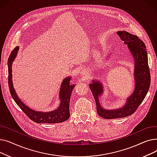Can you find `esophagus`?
<instances>
[{
    "instance_id": "34e87169",
    "label": "esophagus",
    "mask_w": 157,
    "mask_h": 157,
    "mask_svg": "<svg viewBox=\"0 0 157 157\" xmlns=\"http://www.w3.org/2000/svg\"><path fill=\"white\" fill-rule=\"evenodd\" d=\"M81 74V75H82V76H85L86 75V72H85V71H82Z\"/></svg>"
}]
</instances>
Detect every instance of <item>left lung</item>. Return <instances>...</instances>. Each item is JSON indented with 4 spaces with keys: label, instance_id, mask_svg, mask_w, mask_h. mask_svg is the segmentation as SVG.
I'll return each mask as SVG.
<instances>
[{
    "label": "left lung",
    "instance_id": "obj_1",
    "mask_svg": "<svg viewBox=\"0 0 157 157\" xmlns=\"http://www.w3.org/2000/svg\"><path fill=\"white\" fill-rule=\"evenodd\" d=\"M117 34L124 44L127 45L130 52L134 56L135 89L134 93L128 98L126 104L123 108L114 110H105L100 105L98 99V97L103 92L102 85L99 82L95 81L89 85L95 101L97 112L101 117L105 119L124 118L134 113L144 99L151 83L147 51L143 41L139 39L137 36L124 30L118 31Z\"/></svg>",
    "mask_w": 157,
    "mask_h": 157
}]
</instances>
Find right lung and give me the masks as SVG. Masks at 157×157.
<instances>
[{
	"instance_id": "right-lung-1",
	"label": "right lung",
	"mask_w": 157,
	"mask_h": 157,
	"mask_svg": "<svg viewBox=\"0 0 157 157\" xmlns=\"http://www.w3.org/2000/svg\"><path fill=\"white\" fill-rule=\"evenodd\" d=\"M19 47L16 46L11 52V55L8 59V85L10 90L11 95L17 105L25 113L27 116L32 121L36 123H62L67 120L70 117L69 113V103L71 95L75 85H70L71 78H65L62 82L60 91V104L59 108L51 112H37L30 109L25 105L16 95L15 90L13 86L12 82V63L17 55Z\"/></svg>"
}]
</instances>
